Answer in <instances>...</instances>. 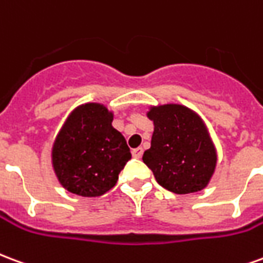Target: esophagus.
<instances>
[{
  "instance_id": "esophagus-1",
  "label": "esophagus",
  "mask_w": 263,
  "mask_h": 263,
  "mask_svg": "<svg viewBox=\"0 0 263 263\" xmlns=\"http://www.w3.org/2000/svg\"><path fill=\"white\" fill-rule=\"evenodd\" d=\"M142 154H143V149L142 148L132 149V156H134V158H137V159H139V158H142Z\"/></svg>"
}]
</instances>
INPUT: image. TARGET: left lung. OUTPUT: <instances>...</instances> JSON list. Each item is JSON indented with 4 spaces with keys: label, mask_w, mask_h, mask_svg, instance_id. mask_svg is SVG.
<instances>
[{
    "label": "left lung",
    "mask_w": 263,
    "mask_h": 263,
    "mask_svg": "<svg viewBox=\"0 0 263 263\" xmlns=\"http://www.w3.org/2000/svg\"><path fill=\"white\" fill-rule=\"evenodd\" d=\"M148 117L155 129L142 160L156 182L176 194L205 187L214 173L217 155L203 121L177 104L152 107Z\"/></svg>",
    "instance_id": "1"
}]
</instances>
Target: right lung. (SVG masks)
<instances>
[{
	"label": "right lung",
	"mask_w": 263,
	"mask_h": 263,
	"mask_svg": "<svg viewBox=\"0 0 263 263\" xmlns=\"http://www.w3.org/2000/svg\"><path fill=\"white\" fill-rule=\"evenodd\" d=\"M112 114L100 104L76 108L56 138L52 160L70 193L96 197L115 186L131 159L125 138L112 128Z\"/></svg>",
	"instance_id": "obj_1"
}]
</instances>
